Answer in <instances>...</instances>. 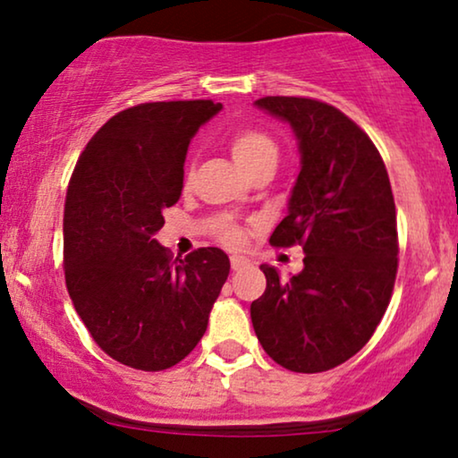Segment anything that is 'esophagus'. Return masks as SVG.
<instances>
[{"mask_svg": "<svg viewBox=\"0 0 458 458\" xmlns=\"http://www.w3.org/2000/svg\"><path fill=\"white\" fill-rule=\"evenodd\" d=\"M250 265L248 259H243V256H231V268L233 271H242V268H246Z\"/></svg>", "mask_w": 458, "mask_h": 458, "instance_id": "obj_1", "label": "esophagus"}]
</instances>
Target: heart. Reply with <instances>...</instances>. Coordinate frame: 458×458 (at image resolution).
Returning <instances> with one entry per match:
<instances>
[{
  "instance_id": "heart-1",
  "label": "heart",
  "mask_w": 458,
  "mask_h": 458,
  "mask_svg": "<svg viewBox=\"0 0 458 458\" xmlns=\"http://www.w3.org/2000/svg\"><path fill=\"white\" fill-rule=\"evenodd\" d=\"M229 149L231 156H233L235 165L242 168L243 173H250L256 165L265 162L267 158H277V146L275 141L262 131L254 129H240L235 131L233 135L229 137ZM190 179V174H187ZM218 237L221 242L227 243V246H240L243 235L242 229L237 225H223L221 231H218Z\"/></svg>"
}]
</instances>
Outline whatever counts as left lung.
I'll use <instances>...</instances> for the list:
<instances>
[{
	"label": "left lung",
	"mask_w": 458,
	"mask_h": 458,
	"mask_svg": "<svg viewBox=\"0 0 458 458\" xmlns=\"http://www.w3.org/2000/svg\"><path fill=\"white\" fill-rule=\"evenodd\" d=\"M254 106L290 124L296 137L300 173L271 243H300L304 268L281 277L260 265L267 290L250 317L275 362L321 373L371 340L390 302L398 268L390 179L365 131L334 106L279 96Z\"/></svg>",
	"instance_id": "8db88e82"
}]
</instances>
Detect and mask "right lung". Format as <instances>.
Masks as SVG:
<instances>
[{
  "label": "right lung",
  "mask_w": 458,
  "mask_h": 458,
  "mask_svg": "<svg viewBox=\"0 0 458 458\" xmlns=\"http://www.w3.org/2000/svg\"><path fill=\"white\" fill-rule=\"evenodd\" d=\"M223 104H140L112 116L74 166L64 206V277L99 348L123 365L162 371L208 327L229 275L221 248L171 260L154 235L179 202L187 148Z\"/></svg>",
  "instance_id": "1"
}]
</instances>
